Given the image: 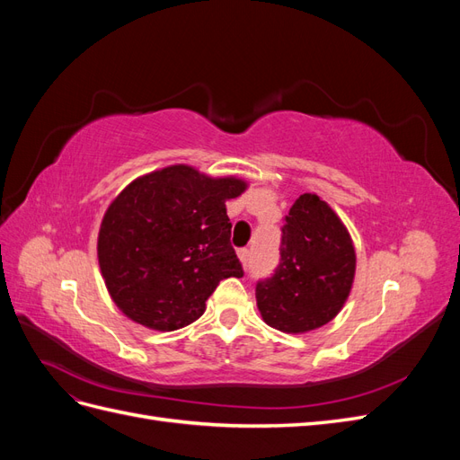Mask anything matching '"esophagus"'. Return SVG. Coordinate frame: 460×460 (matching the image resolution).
Returning a JSON list of instances; mask_svg holds the SVG:
<instances>
[{"mask_svg":"<svg viewBox=\"0 0 460 460\" xmlns=\"http://www.w3.org/2000/svg\"><path fill=\"white\" fill-rule=\"evenodd\" d=\"M238 257H240V261L243 264V269H247L249 267V249H240Z\"/></svg>","mask_w":460,"mask_h":460,"instance_id":"esophagus-1","label":"esophagus"}]
</instances>
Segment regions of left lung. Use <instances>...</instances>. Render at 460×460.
<instances>
[{
  "label": "left lung",
  "instance_id": "obj_1",
  "mask_svg": "<svg viewBox=\"0 0 460 460\" xmlns=\"http://www.w3.org/2000/svg\"><path fill=\"white\" fill-rule=\"evenodd\" d=\"M355 262L351 235L340 217L316 193H303L282 226L280 262L255 288L262 320L288 333L328 324L349 297Z\"/></svg>",
  "mask_w": 460,
  "mask_h": 460
}]
</instances>
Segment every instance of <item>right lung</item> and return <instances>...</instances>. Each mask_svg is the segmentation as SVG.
I'll return each mask as SVG.
<instances>
[{
  "mask_svg": "<svg viewBox=\"0 0 460 460\" xmlns=\"http://www.w3.org/2000/svg\"><path fill=\"white\" fill-rule=\"evenodd\" d=\"M245 188L240 178H211L188 164L124 188L97 235L100 269L117 307L159 332L198 320L220 280L243 276L225 203Z\"/></svg>",
  "mask_w": 460,
  "mask_h": 460,
  "instance_id": "obj_1",
  "label": "right lung"
}]
</instances>
